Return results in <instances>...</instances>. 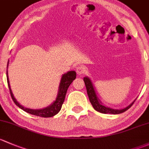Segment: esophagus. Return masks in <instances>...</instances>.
<instances>
[{"label": "esophagus", "instance_id": "34e87169", "mask_svg": "<svg viewBox=\"0 0 149 149\" xmlns=\"http://www.w3.org/2000/svg\"><path fill=\"white\" fill-rule=\"evenodd\" d=\"M76 72L78 75H83L86 73V69L83 66H77L76 67Z\"/></svg>", "mask_w": 149, "mask_h": 149}]
</instances>
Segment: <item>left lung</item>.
<instances>
[{"instance_id":"left-lung-1","label":"left lung","mask_w":149,"mask_h":149,"mask_svg":"<svg viewBox=\"0 0 149 149\" xmlns=\"http://www.w3.org/2000/svg\"><path fill=\"white\" fill-rule=\"evenodd\" d=\"M83 80L84 82H85L89 100H90L92 105H93V107L94 108L95 110H97V112H100V113H104V114L110 113V114L114 115L120 114V113H123V112L126 111L127 110H128V109L131 108L136 100L135 99L129 105H128V106H126L124 108L114 109L110 108V107H108L106 106V105H104V104L101 102L100 100L99 99V97H98L97 95V93H96L95 91V89L94 85H93V82H92V80L90 79V78L89 77H85L83 78Z\"/></svg>"}]
</instances>
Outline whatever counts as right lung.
<instances>
[{
	"instance_id": "1",
	"label": "right lung",
	"mask_w": 149,
	"mask_h": 149,
	"mask_svg": "<svg viewBox=\"0 0 149 149\" xmlns=\"http://www.w3.org/2000/svg\"><path fill=\"white\" fill-rule=\"evenodd\" d=\"M8 64L9 60L8 62L7 70H6V77H7L8 85L9 90H10V95H11L12 99H13V102H15V104L17 105L18 108L22 109L23 110H24V111L26 112V113L33 115V116H40V117L43 118L52 117V116L56 115L59 111H60L61 108H62V105L64 101V98H65L67 89H68L70 84H71L72 82H73V80L75 79V78H76V72H75V71H69L67 72H66L65 74H62L60 82H59V89H58V93L56 100L52 102L51 105L46 107V108L41 109H31L27 108H26V107L21 105V104L16 100L14 95H13V93H12L10 82H9L8 75Z\"/></svg>"
}]
</instances>
